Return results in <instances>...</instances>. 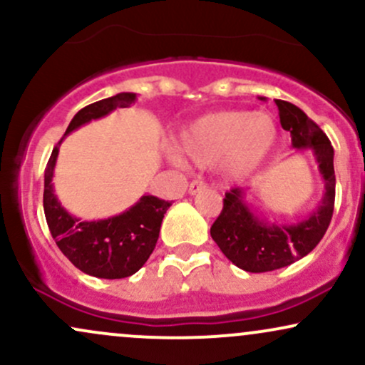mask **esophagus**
I'll return each instance as SVG.
<instances>
[{"mask_svg":"<svg viewBox=\"0 0 365 365\" xmlns=\"http://www.w3.org/2000/svg\"><path fill=\"white\" fill-rule=\"evenodd\" d=\"M204 188H206V183H204L202 180H192L190 185H188V194L195 195L199 194L200 190H204Z\"/></svg>","mask_w":365,"mask_h":365,"instance_id":"obj_1","label":"esophagus"}]
</instances>
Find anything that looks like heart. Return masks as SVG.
<instances>
[{
  "mask_svg": "<svg viewBox=\"0 0 365 365\" xmlns=\"http://www.w3.org/2000/svg\"><path fill=\"white\" fill-rule=\"evenodd\" d=\"M278 128L266 113L226 110L209 113L185 125L177 135V161L209 168L223 163L225 171L242 178L262 165L273 149Z\"/></svg>",
  "mask_w": 365,
  "mask_h": 365,
  "instance_id": "1",
  "label": "heart"
}]
</instances>
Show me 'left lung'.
Returning a JSON list of instances; mask_svg holds the SVG:
<instances>
[{"mask_svg": "<svg viewBox=\"0 0 365 365\" xmlns=\"http://www.w3.org/2000/svg\"><path fill=\"white\" fill-rule=\"evenodd\" d=\"M264 99V98H261ZM282 127L290 132L295 149H311L319 165L326 192L307 220L293 225L267 223L247 206L242 187L226 192L223 209L211 226V237L226 257L249 273H266L290 266L321 242L334 209L333 145L326 133L295 104L274 99Z\"/></svg>", "mask_w": 365, "mask_h": 365, "instance_id": "obj_1", "label": "left lung"}]
</instances>
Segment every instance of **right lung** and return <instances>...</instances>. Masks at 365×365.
Here are the masks:
<instances>
[{
	"instance_id": "1",
	"label": "right lung",
	"mask_w": 365,
	"mask_h": 365,
	"mask_svg": "<svg viewBox=\"0 0 365 365\" xmlns=\"http://www.w3.org/2000/svg\"><path fill=\"white\" fill-rule=\"evenodd\" d=\"M133 101V92H120L82 108L70 121L61 140L91 120L103 118L116 108H127ZM61 140L53 149L44 171V215L54 242L68 261L86 274L104 279L132 276L153 254L161 221L171 202L154 195H142L135 206L108 220L81 221L68 215L58 202L51 183Z\"/></svg>"
}]
</instances>
